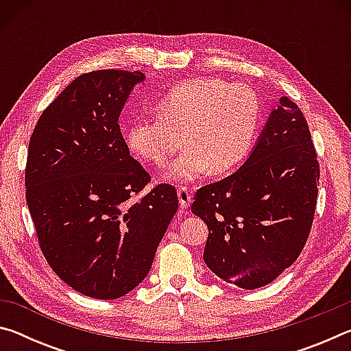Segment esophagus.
Segmentation results:
<instances>
[{
  "label": "esophagus",
  "instance_id": "1",
  "mask_svg": "<svg viewBox=\"0 0 351 351\" xmlns=\"http://www.w3.org/2000/svg\"><path fill=\"white\" fill-rule=\"evenodd\" d=\"M178 199H180V206L182 209H187L190 203H192V193H190V190L187 187L178 189Z\"/></svg>",
  "mask_w": 351,
  "mask_h": 351
}]
</instances>
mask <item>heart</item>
Segmentation results:
<instances>
[{"mask_svg": "<svg viewBox=\"0 0 351 351\" xmlns=\"http://www.w3.org/2000/svg\"><path fill=\"white\" fill-rule=\"evenodd\" d=\"M159 116L127 128L130 150L164 164L187 145L165 169L164 178L190 182L204 175L226 173L251 153L261 123V100L251 86L223 79H193L170 90L158 104Z\"/></svg>", "mask_w": 351, "mask_h": 351, "instance_id": "1", "label": "heart"}]
</instances>
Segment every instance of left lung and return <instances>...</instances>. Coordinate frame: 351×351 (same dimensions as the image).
I'll return each mask as SVG.
<instances>
[{"label": "left lung", "instance_id": "8db88e82", "mask_svg": "<svg viewBox=\"0 0 351 351\" xmlns=\"http://www.w3.org/2000/svg\"><path fill=\"white\" fill-rule=\"evenodd\" d=\"M317 182L308 123L299 106L280 97L241 167L195 195L192 212L209 228L207 268L243 289L274 282L310 235Z\"/></svg>", "mask_w": 351, "mask_h": 351}]
</instances>
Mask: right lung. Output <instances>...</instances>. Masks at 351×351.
Instances as JSON below:
<instances>
[{
    "instance_id": "right-lung-1",
    "label": "right lung",
    "mask_w": 351,
    "mask_h": 351,
    "mask_svg": "<svg viewBox=\"0 0 351 351\" xmlns=\"http://www.w3.org/2000/svg\"><path fill=\"white\" fill-rule=\"evenodd\" d=\"M141 71L77 77L40 116L29 141L26 203L52 271L80 294L112 300L152 268L178 210L175 187L130 198L150 175L130 156L119 116Z\"/></svg>"
}]
</instances>
